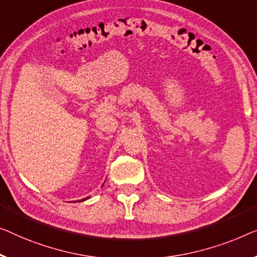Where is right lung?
I'll return each mask as SVG.
<instances>
[{
	"label": "right lung",
	"instance_id": "1",
	"mask_svg": "<svg viewBox=\"0 0 257 257\" xmlns=\"http://www.w3.org/2000/svg\"><path fill=\"white\" fill-rule=\"evenodd\" d=\"M87 198H90V197H85V198H83V200H79L78 202H82V201H85V200H87Z\"/></svg>",
	"mask_w": 257,
	"mask_h": 257
}]
</instances>
